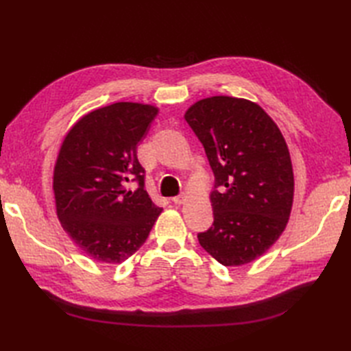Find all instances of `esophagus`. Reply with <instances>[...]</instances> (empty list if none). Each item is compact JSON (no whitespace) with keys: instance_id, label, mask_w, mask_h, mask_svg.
<instances>
[{"instance_id":"obj_1","label":"esophagus","mask_w":351,"mask_h":351,"mask_svg":"<svg viewBox=\"0 0 351 351\" xmlns=\"http://www.w3.org/2000/svg\"><path fill=\"white\" fill-rule=\"evenodd\" d=\"M171 200H173V202H175L176 205H182V204L185 202V200H187V196H185V195H180V196L173 197Z\"/></svg>"}]
</instances>
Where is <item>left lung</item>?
I'll return each mask as SVG.
<instances>
[{
	"instance_id": "obj_1",
	"label": "left lung",
	"mask_w": 351,
	"mask_h": 351,
	"mask_svg": "<svg viewBox=\"0 0 351 351\" xmlns=\"http://www.w3.org/2000/svg\"><path fill=\"white\" fill-rule=\"evenodd\" d=\"M215 176L214 223L199 243L225 267L253 263L287 228L294 199L291 156L278 125L256 102L200 99L185 111Z\"/></svg>"
}]
</instances>
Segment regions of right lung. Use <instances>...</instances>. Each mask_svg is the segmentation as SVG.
Instances as JSON below:
<instances>
[{"instance_id": "add662e5", "label": "right lung", "mask_w": 351, "mask_h": 351, "mask_svg": "<svg viewBox=\"0 0 351 351\" xmlns=\"http://www.w3.org/2000/svg\"><path fill=\"white\" fill-rule=\"evenodd\" d=\"M158 108L116 102L84 114L63 138L52 176L57 217L71 240L102 264H121L146 241L162 208L145 190L137 145ZM130 180L139 187L131 191Z\"/></svg>"}]
</instances>
